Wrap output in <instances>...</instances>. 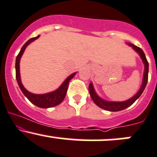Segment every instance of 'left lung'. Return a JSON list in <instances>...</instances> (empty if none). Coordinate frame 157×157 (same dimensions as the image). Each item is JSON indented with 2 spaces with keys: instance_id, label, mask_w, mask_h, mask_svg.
<instances>
[{
  "instance_id": "8db88e82",
  "label": "left lung",
  "mask_w": 157,
  "mask_h": 157,
  "mask_svg": "<svg viewBox=\"0 0 157 157\" xmlns=\"http://www.w3.org/2000/svg\"><path fill=\"white\" fill-rule=\"evenodd\" d=\"M130 47H132V49L136 51L139 56H141V59H142L143 62L144 64V77H143V80H142V84H141V86L140 88L139 91L137 92L136 94L133 97H132L129 99L124 101H105L102 99L101 98H100L98 95L95 92V90H94V87L92 83H91L89 86V92H90V96H91L92 99L93 100V101L95 102V105H98V107L104 109V110H109V111H120V110H124L129 107L130 105H132L133 103L141 96V95L142 94L143 91L144 90L145 87H146L147 83L148 80V71H149V65H148V62L147 60L146 56H145L144 52H143V50L139 47H138L137 46L134 45V44H128Z\"/></svg>"
}]
</instances>
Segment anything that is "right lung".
<instances>
[{
	"label": "right lung",
	"mask_w": 157,
	"mask_h": 157,
	"mask_svg": "<svg viewBox=\"0 0 157 157\" xmlns=\"http://www.w3.org/2000/svg\"><path fill=\"white\" fill-rule=\"evenodd\" d=\"M39 37V35L36 37H33L27 41L25 44L23 45V47L21 49L20 52L18 54L17 57L16 59V80H17L18 85H19V88L22 90V93L24 94L25 96L28 98L32 104H34L36 106L39 107V108H52L56 105H59L62 103V101L65 98L66 93H67V87H68V84L70 80L74 77L76 73L71 74L67 79H65V81L62 83V85L57 89L56 90L53 92H49V93L46 94H41V95H37V94H33L31 92H29L24 86H23L22 82H21V77H20V71H19V62H20V59L22 57L23 52H24L25 49L27 46L30 44L31 42L35 40Z\"/></svg>",
	"instance_id": "right-lung-1"
}]
</instances>
